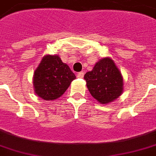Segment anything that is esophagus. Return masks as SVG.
Here are the masks:
<instances>
[{"label": "esophagus", "mask_w": 156, "mask_h": 156, "mask_svg": "<svg viewBox=\"0 0 156 156\" xmlns=\"http://www.w3.org/2000/svg\"><path fill=\"white\" fill-rule=\"evenodd\" d=\"M83 75H84V73L83 72H80V73H78V74H77V77L78 78H83Z\"/></svg>", "instance_id": "esophagus-1"}]
</instances>
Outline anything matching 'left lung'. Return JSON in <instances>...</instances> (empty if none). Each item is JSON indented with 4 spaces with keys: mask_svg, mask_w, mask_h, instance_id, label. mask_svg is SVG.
I'll list each match as a JSON object with an SVG mask.
<instances>
[{
    "mask_svg": "<svg viewBox=\"0 0 156 156\" xmlns=\"http://www.w3.org/2000/svg\"><path fill=\"white\" fill-rule=\"evenodd\" d=\"M87 88L101 104L115 101L123 91V78L114 61L109 57L100 60L93 70L84 75Z\"/></svg>",
    "mask_w": 156,
    "mask_h": 156,
    "instance_id": "left-lung-1",
    "label": "left lung"
}]
</instances>
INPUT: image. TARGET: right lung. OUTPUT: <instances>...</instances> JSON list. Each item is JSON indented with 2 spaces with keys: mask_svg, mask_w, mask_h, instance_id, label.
Returning a JSON list of instances; mask_svg holds the SVG:
<instances>
[{
  "mask_svg": "<svg viewBox=\"0 0 156 156\" xmlns=\"http://www.w3.org/2000/svg\"><path fill=\"white\" fill-rule=\"evenodd\" d=\"M75 78L74 73L59 55H44L34 73V92L44 101H53L65 93Z\"/></svg>",
  "mask_w": 156,
  "mask_h": 156,
  "instance_id": "1",
  "label": "right lung"
}]
</instances>
